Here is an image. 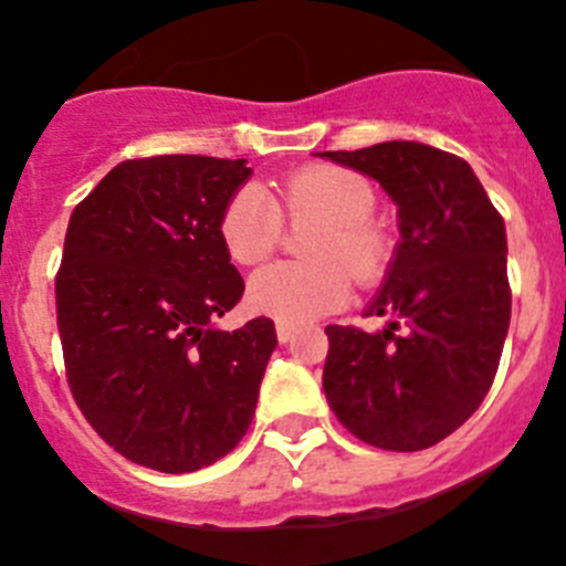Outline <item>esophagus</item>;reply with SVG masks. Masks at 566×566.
I'll list each match as a JSON object with an SVG mask.
<instances>
[{"instance_id":"esophagus-1","label":"esophagus","mask_w":566,"mask_h":566,"mask_svg":"<svg viewBox=\"0 0 566 566\" xmlns=\"http://www.w3.org/2000/svg\"><path fill=\"white\" fill-rule=\"evenodd\" d=\"M293 335H295L293 324H284V321H279V324H276V338L282 340V344H287V340L293 338Z\"/></svg>"}]
</instances>
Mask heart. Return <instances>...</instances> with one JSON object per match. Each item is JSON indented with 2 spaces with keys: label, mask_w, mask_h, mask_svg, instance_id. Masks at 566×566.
I'll use <instances>...</instances> for the list:
<instances>
[{
  "label": "heart",
  "mask_w": 566,
  "mask_h": 566,
  "mask_svg": "<svg viewBox=\"0 0 566 566\" xmlns=\"http://www.w3.org/2000/svg\"><path fill=\"white\" fill-rule=\"evenodd\" d=\"M375 188L340 166H307L284 177L271 197L259 186H239L220 213V242L237 264H259L282 242L290 222H318L304 239L310 262H276L248 282L251 310L284 324L333 313L349 298L353 276L371 282L384 271L386 239L369 220Z\"/></svg>",
  "instance_id": "heart-1"
}]
</instances>
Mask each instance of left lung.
Returning <instances> with one entry per match:
<instances>
[{
	"label": "left lung",
	"mask_w": 566,
	"mask_h": 566,
	"mask_svg": "<svg viewBox=\"0 0 566 566\" xmlns=\"http://www.w3.org/2000/svg\"><path fill=\"white\" fill-rule=\"evenodd\" d=\"M321 157L375 177L403 237L366 313L386 315V329L327 327L324 395L358 440L422 451L460 429L496 378L511 324L505 222L451 151L389 140Z\"/></svg>",
	"instance_id": "8db88e82"
}]
</instances>
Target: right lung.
Listing matches in <instances>:
<instances>
[{
    "label": "right lung",
    "instance_id": "add662e5",
    "mask_svg": "<svg viewBox=\"0 0 566 566\" xmlns=\"http://www.w3.org/2000/svg\"><path fill=\"white\" fill-rule=\"evenodd\" d=\"M248 175L226 157H135L70 217L55 273L67 384L101 440L137 465L200 471L251 426L276 327L264 315L211 327L245 293L217 226Z\"/></svg>",
    "mask_w": 566,
    "mask_h": 566
}]
</instances>
